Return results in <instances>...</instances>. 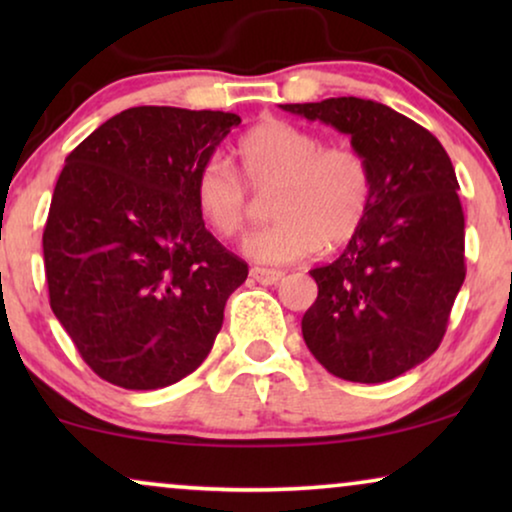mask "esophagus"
Here are the masks:
<instances>
[{"mask_svg": "<svg viewBox=\"0 0 512 512\" xmlns=\"http://www.w3.org/2000/svg\"><path fill=\"white\" fill-rule=\"evenodd\" d=\"M251 277L263 286H275L284 279L282 270H268V268H251Z\"/></svg>", "mask_w": 512, "mask_h": 512, "instance_id": "esophagus-1", "label": "esophagus"}]
</instances>
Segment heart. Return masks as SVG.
I'll use <instances>...</instances> for the list:
<instances>
[{"label": "heart", "instance_id": "1", "mask_svg": "<svg viewBox=\"0 0 512 512\" xmlns=\"http://www.w3.org/2000/svg\"><path fill=\"white\" fill-rule=\"evenodd\" d=\"M242 177L254 191H270V226L244 242V254L265 265L303 261L324 247H340L361 228L373 195L366 158L352 146H324L317 132L282 118H265L235 146ZM195 205L221 237L247 226L249 198L223 158H209L195 174Z\"/></svg>", "mask_w": 512, "mask_h": 512}]
</instances>
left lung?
<instances>
[{
	"mask_svg": "<svg viewBox=\"0 0 512 512\" xmlns=\"http://www.w3.org/2000/svg\"><path fill=\"white\" fill-rule=\"evenodd\" d=\"M279 107L347 135L373 179L361 228L333 263L310 270L319 293L303 314L305 345L342 380H394L436 352L466 277L452 160L387 104L328 97Z\"/></svg>",
	"mask_w": 512,
	"mask_h": 512,
	"instance_id": "1",
	"label": "left lung"
}]
</instances>
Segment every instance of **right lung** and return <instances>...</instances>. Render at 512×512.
Wrapping results in <instances>:
<instances>
[{
	"instance_id": "right-lung-1",
	"label": "right lung",
	"mask_w": 512,
	"mask_h": 512,
	"mask_svg": "<svg viewBox=\"0 0 512 512\" xmlns=\"http://www.w3.org/2000/svg\"><path fill=\"white\" fill-rule=\"evenodd\" d=\"M235 125L228 111L132 107L65 158L44 228L51 310L116 387L191 375L249 275L205 228L193 191Z\"/></svg>"
}]
</instances>
